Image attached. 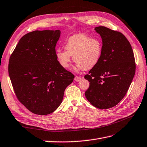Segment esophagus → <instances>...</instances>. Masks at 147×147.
<instances>
[{"instance_id":"obj_1","label":"esophagus","mask_w":147,"mask_h":147,"mask_svg":"<svg viewBox=\"0 0 147 147\" xmlns=\"http://www.w3.org/2000/svg\"><path fill=\"white\" fill-rule=\"evenodd\" d=\"M81 80H82V78L80 77H78V76H75V77L74 78V80L75 82H79V81H80Z\"/></svg>"}]
</instances>
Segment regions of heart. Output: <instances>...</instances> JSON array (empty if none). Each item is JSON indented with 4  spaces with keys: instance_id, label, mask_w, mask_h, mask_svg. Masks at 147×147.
I'll use <instances>...</instances> for the list:
<instances>
[{
    "instance_id": "1",
    "label": "heart",
    "mask_w": 147,
    "mask_h": 147,
    "mask_svg": "<svg viewBox=\"0 0 147 147\" xmlns=\"http://www.w3.org/2000/svg\"><path fill=\"white\" fill-rule=\"evenodd\" d=\"M65 51L58 49L56 51V57L62 67H69L73 56L76 63L75 70H88L96 66L100 59L102 45L100 40L91 38L84 34H75L69 37L65 45Z\"/></svg>"
}]
</instances>
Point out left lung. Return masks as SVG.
Masks as SVG:
<instances>
[{
    "mask_svg": "<svg viewBox=\"0 0 147 147\" xmlns=\"http://www.w3.org/2000/svg\"><path fill=\"white\" fill-rule=\"evenodd\" d=\"M102 40V53L97 64L84 78L90 82L85 96L99 109L117 105L129 88L136 72L131 44L119 32L104 26L94 28Z\"/></svg>",
    "mask_w": 147,
    "mask_h": 147,
    "instance_id": "left-lung-1",
    "label": "left lung"
}]
</instances>
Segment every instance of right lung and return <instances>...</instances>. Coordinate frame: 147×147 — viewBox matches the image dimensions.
Returning a JSON list of instances; mask_svg holds the SVG:
<instances>
[{"label":"right lung","mask_w":147,"mask_h":147,"mask_svg":"<svg viewBox=\"0 0 147 147\" xmlns=\"http://www.w3.org/2000/svg\"><path fill=\"white\" fill-rule=\"evenodd\" d=\"M59 30H35L22 37L10 57L8 74L16 96L34 114L46 115L60 105L74 75L56 57Z\"/></svg>","instance_id":"1"}]
</instances>
